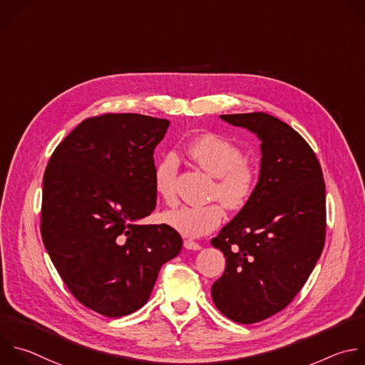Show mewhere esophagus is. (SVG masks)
I'll use <instances>...</instances> for the list:
<instances>
[{"label": "esophagus", "instance_id": "1", "mask_svg": "<svg viewBox=\"0 0 365 365\" xmlns=\"http://www.w3.org/2000/svg\"><path fill=\"white\" fill-rule=\"evenodd\" d=\"M183 247L189 251H199L200 250V245L197 244V242L192 240V239H185L183 240Z\"/></svg>", "mask_w": 365, "mask_h": 365}]
</instances>
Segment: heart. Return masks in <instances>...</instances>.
<instances>
[{
    "instance_id": "b5f03b06",
    "label": "heart",
    "mask_w": 365,
    "mask_h": 365,
    "mask_svg": "<svg viewBox=\"0 0 365 365\" xmlns=\"http://www.w3.org/2000/svg\"><path fill=\"white\" fill-rule=\"evenodd\" d=\"M187 156L205 172L216 178L213 197H217L227 209L244 207L254 196L258 175L255 168L244 160L240 148L226 138L203 135L196 138L187 148ZM179 159L175 153H166L156 163L153 187L156 195L168 205L176 202V178ZM222 205L179 206L163 215L166 225L190 237L202 236L216 229L223 220Z\"/></svg>"
}]
</instances>
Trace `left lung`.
<instances>
[{
	"instance_id": "left-lung-1",
	"label": "left lung",
	"mask_w": 365,
	"mask_h": 365,
	"mask_svg": "<svg viewBox=\"0 0 365 365\" xmlns=\"http://www.w3.org/2000/svg\"><path fill=\"white\" fill-rule=\"evenodd\" d=\"M261 140L251 200L212 239L226 258L212 285L216 308L239 324L282 311L301 291L325 240V183L319 162L289 125L268 113L223 114Z\"/></svg>"
}]
</instances>
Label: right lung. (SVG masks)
<instances>
[{
  "label": "right lung",
  "mask_w": 365,
  "mask_h": 365,
  "mask_svg": "<svg viewBox=\"0 0 365 365\" xmlns=\"http://www.w3.org/2000/svg\"><path fill=\"white\" fill-rule=\"evenodd\" d=\"M170 121L135 113L83 120L56 148L43 180L41 237L70 292L111 318L142 308L160 267L179 255L156 207L155 148Z\"/></svg>",
  "instance_id": "add662e5"
}]
</instances>
